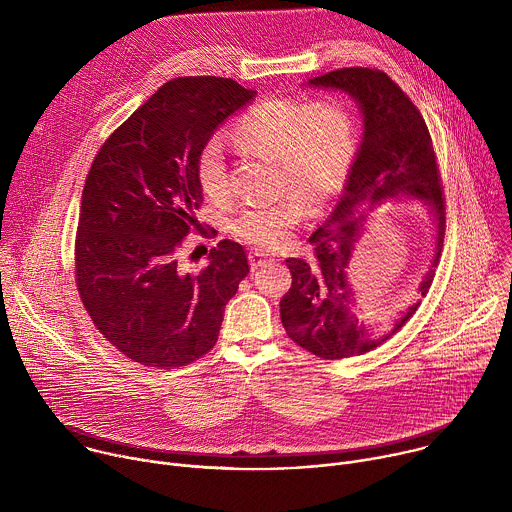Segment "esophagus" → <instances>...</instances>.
Returning <instances> with one entry per match:
<instances>
[{"mask_svg":"<svg viewBox=\"0 0 512 512\" xmlns=\"http://www.w3.org/2000/svg\"><path fill=\"white\" fill-rule=\"evenodd\" d=\"M275 259H271L267 253H263V251H251L249 253V263H251V269H259V267H263V265H269V263H273Z\"/></svg>","mask_w":512,"mask_h":512,"instance_id":"esophagus-1","label":"esophagus"}]
</instances>
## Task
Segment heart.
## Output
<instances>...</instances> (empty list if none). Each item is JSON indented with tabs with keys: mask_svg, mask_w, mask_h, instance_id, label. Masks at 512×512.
<instances>
[{
	"mask_svg": "<svg viewBox=\"0 0 512 512\" xmlns=\"http://www.w3.org/2000/svg\"><path fill=\"white\" fill-rule=\"evenodd\" d=\"M233 139L247 152L275 158L279 190L294 192L277 202L247 206L233 223L245 243L275 249L298 225L304 204L324 206L346 182L356 152V125L348 107L336 99H269L235 125ZM196 178L206 198H229V168L216 139L200 150Z\"/></svg>",
	"mask_w": 512,
	"mask_h": 512,
	"instance_id": "b5f03b06",
	"label": "heart"
}]
</instances>
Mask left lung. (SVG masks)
Listing matches in <instances>:
<instances>
[{"label": "left lung", "mask_w": 512, "mask_h": 512, "mask_svg": "<svg viewBox=\"0 0 512 512\" xmlns=\"http://www.w3.org/2000/svg\"><path fill=\"white\" fill-rule=\"evenodd\" d=\"M310 85L348 93L364 117V133L344 192L314 231V257L285 259L291 287L279 302L281 324L287 336L308 352L340 360L369 352L397 334L417 312L411 304L391 322L364 324L356 314V294L348 281V265L367 212L387 198L413 196L429 206L435 223V255L419 285L425 296L446 235V198L440 166L429 129L401 87L377 68H338Z\"/></svg>", "instance_id": "left-lung-1"}]
</instances>
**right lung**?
<instances>
[{"mask_svg": "<svg viewBox=\"0 0 512 512\" xmlns=\"http://www.w3.org/2000/svg\"><path fill=\"white\" fill-rule=\"evenodd\" d=\"M257 93L233 79L162 85L101 145L87 174L75 241V281L97 330L127 358L176 369L218 340L225 306L249 273L245 249L218 241L200 273L180 263L198 229V154Z\"/></svg>", "mask_w": 512, "mask_h": 512, "instance_id": "right-lung-1", "label": "right lung"}]
</instances>
